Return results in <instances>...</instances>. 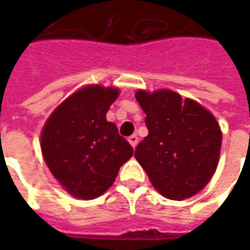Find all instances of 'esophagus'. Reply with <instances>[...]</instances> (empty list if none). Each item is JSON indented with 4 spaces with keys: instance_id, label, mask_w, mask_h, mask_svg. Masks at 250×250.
Masks as SVG:
<instances>
[{
    "instance_id": "1",
    "label": "esophagus",
    "mask_w": 250,
    "mask_h": 250,
    "mask_svg": "<svg viewBox=\"0 0 250 250\" xmlns=\"http://www.w3.org/2000/svg\"><path fill=\"white\" fill-rule=\"evenodd\" d=\"M128 142H130L131 146L135 148L136 145H138V136H136V135H131L130 138H128Z\"/></svg>"
}]
</instances>
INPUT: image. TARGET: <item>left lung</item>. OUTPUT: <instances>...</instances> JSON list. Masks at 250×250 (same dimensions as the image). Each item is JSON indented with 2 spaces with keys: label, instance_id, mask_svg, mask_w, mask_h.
<instances>
[{
  "label": "left lung",
  "instance_id": "obj_1",
  "mask_svg": "<svg viewBox=\"0 0 250 250\" xmlns=\"http://www.w3.org/2000/svg\"><path fill=\"white\" fill-rule=\"evenodd\" d=\"M148 135L135 158L163 197L190 198L209 184L220 159L222 132L211 112L170 89L138 91Z\"/></svg>",
  "mask_w": 250,
  "mask_h": 250
}]
</instances>
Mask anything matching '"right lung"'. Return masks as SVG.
<instances>
[{
    "label": "right lung",
    "instance_id": "right-lung-1",
    "mask_svg": "<svg viewBox=\"0 0 250 250\" xmlns=\"http://www.w3.org/2000/svg\"><path fill=\"white\" fill-rule=\"evenodd\" d=\"M119 89L87 85L65 99L45 122L41 151L53 177L75 198L93 199L114 184L134 150L105 115Z\"/></svg>",
    "mask_w": 250,
    "mask_h": 250
}]
</instances>
